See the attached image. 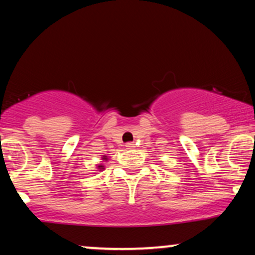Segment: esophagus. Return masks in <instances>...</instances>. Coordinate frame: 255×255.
I'll return each instance as SVG.
<instances>
[{
    "label": "esophagus",
    "mask_w": 255,
    "mask_h": 255,
    "mask_svg": "<svg viewBox=\"0 0 255 255\" xmlns=\"http://www.w3.org/2000/svg\"><path fill=\"white\" fill-rule=\"evenodd\" d=\"M127 148H128V149H131V148H134V144L133 142H127Z\"/></svg>",
    "instance_id": "obj_1"
}]
</instances>
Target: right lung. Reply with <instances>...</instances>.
<instances>
[{
    "instance_id": "add662e5",
    "label": "right lung",
    "mask_w": 255,
    "mask_h": 255,
    "mask_svg": "<svg viewBox=\"0 0 255 255\" xmlns=\"http://www.w3.org/2000/svg\"><path fill=\"white\" fill-rule=\"evenodd\" d=\"M106 159H107V158H106V156H103V160H106ZM99 168H100V170H101V169H102V168H103V166H102V165H100V166H99Z\"/></svg>"
}]
</instances>
